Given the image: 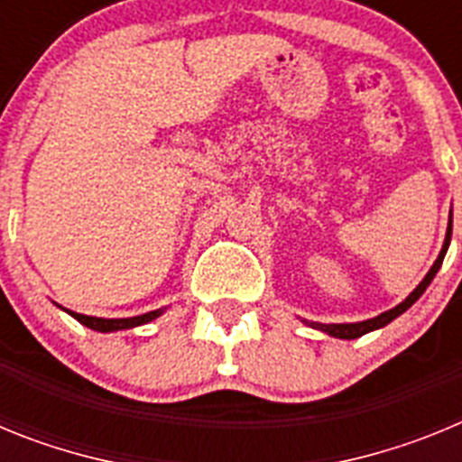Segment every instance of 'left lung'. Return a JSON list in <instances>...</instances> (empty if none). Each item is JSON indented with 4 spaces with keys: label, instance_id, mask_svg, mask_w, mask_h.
<instances>
[{
    "label": "left lung",
    "instance_id": "1",
    "mask_svg": "<svg viewBox=\"0 0 462 462\" xmlns=\"http://www.w3.org/2000/svg\"><path fill=\"white\" fill-rule=\"evenodd\" d=\"M448 240H451V222H448L447 238H444V247H442V252H439L438 261L432 263V268H430V271H428V275L423 277L421 284H419V287H416L414 291H411L410 296H407L405 300H402V303L395 305L393 310H389V312H382V314H379V317H374V319L358 321V324H312V326H314V328L324 330V333H328V336H333V337H342V340H354V337L365 336V333H370V330L382 328V326H386V324H389V321H393L395 317H400V314L405 312L407 308H411V305H414L416 300H419V296H421V293L426 291L428 284H430V282H432V277L438 275L439 266H442V261H444V254H447V250H448Z\"/></svg>",
    "mask_w": 462,
    "mask_h": 462
}]
</instances>
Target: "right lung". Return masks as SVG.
<instances>
[{"label":"right lung","instance_id":"add662e5","mask_svg":"<svg viewBox=\"0 0 462 462\" xmlns=\"http://www.w3.org/2000/svg\"><path fill=\"white\" fill-rule=\"evenodd\" d=\"M71 317L85 324L88 328L92 330H101V333H108V330H122V328H134V326L148 324V321L157 319L162 310H154V312L141 314V317H129V319H99V317H88V314H79V312H69Z\"/></svg>","mask_w":462,"mask_h":462}]
</instances>
